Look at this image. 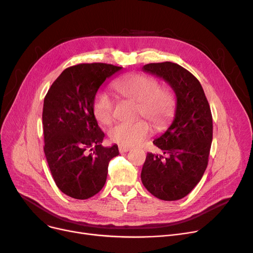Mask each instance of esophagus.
I'll use <instances>...</instances> for the list:
<instances>
[{
  "label": "esophagus",
  "mask_w": 253,
  "mask_h": 253,
  "mask_svg": "<svg viewBox=\"0 0 253 253\" xmlns=\"http://www.w3.org/2000/svg\"><path fill=\"white\" fill-rule=\"evenodd\" d=\"M130 150H131V148L127 147V145H122V144L119 145V151H120V153H126V152H128V151H130Z\"/></svg>",
  "instance_id": "34e87169"
}]
</instances>
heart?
Instances as JSON below:
<instances>
[{"instance_id":"1","label":"heart","mask_w":253,"mask_h":253,"mask_svg":"<svg viewBox=\"0 0 253 253\" xmlns=\"http://www.w3.org/2000/svg\"><path fill=\"white\" fill-rule=\"evenodd\" d=\"M114 89L122 96L138 103V113L148 118L157 127L166 126L176 108V96L172 89L160 87L156 79L143 74H131L117 80ZM93 113L102 124H110L114 119V102L109 94L99 92L93 100ZM148 122H123L110 131L113 141L133 147L150 134Z\"/></svg>"}]
</instances>
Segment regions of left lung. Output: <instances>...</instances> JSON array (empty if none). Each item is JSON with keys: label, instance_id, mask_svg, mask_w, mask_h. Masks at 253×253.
Masks as SVG:
<instances>
[{"label": "left lung", "instance_id": "obj_1", "mask_svg": "<svg viewBox=\"0 0 253 253\" xmlns=\"http://www.w3.org/2000/svg\"><path fill=\"white\" fill-rule=\"evenodd\" d=\"M142 71L162 78L176 95L174 119L153 143L163 155L148 153L141 181L152 195L164 201L187 196L207 168L212 142V115L197 78L177 63H149Z\"/></svg>", "mask_w": 253, "mask_h": 253}]
</instances>
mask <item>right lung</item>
<instances>
[{
    "instance_id": "obj_1",
    "label": "right lung",
    "mask_w": 253,
    "mask_h": 253,
    "mask_svg": "<svg viewBox=\"0 0 253 253\" xmlns=\"http://www.w3.org/2000/svg\"><path fill=\"white\" fill-rule=\"evenodd\" d=\"M121 66L80 63L65 69L48 90L43 106L44 153L58 189L74 199L96 195L108 175L118 145L104 148V133L93 113V100L106 79Z\"/></svg>"
}]
</instances>
